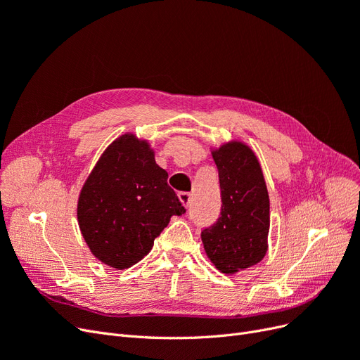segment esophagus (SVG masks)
<instances>
[{
	"label": "esophagus",
	"instance_id": "34e87169",
	"mask_svg": "<svg viewBox=\"0 0 360 360\" xmlns=\"http://www.w3.org/2000/svg\"><path fill=\"white\" fill-rule=\"evenodd\" d=\"M179 200H180V202H181L184 207H188V205L191 204L192 195H191L189 192H179Z\"/></svg>",
	"mask_w": 360,
	"mask_h": 360
}]
</instances>
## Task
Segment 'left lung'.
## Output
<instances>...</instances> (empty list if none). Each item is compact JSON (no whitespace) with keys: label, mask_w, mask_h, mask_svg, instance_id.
<instances>
[{"label":"left lung","mask_w":360,"mask_h":360,"mask_svg":"<svg viewBox=\"0 0 360 360\" xmlns=\"http://www.w3.org/2000/svg\"><path fill=\"white\" fill-rule=\"evenodd\" d=\"M212 156L219 171L222 210L217 222L201 233V240L213 266L234 275L267 254L269 192L258 158L248 144L228 141L212 148Z\"/></svg>","instance_id":"left-lung-1"}]
</instances>
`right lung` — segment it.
Listing matches in <instances>:
<instances>
[{
    "mask_svg": "<svg viewBox=\"0 0 360 360\" xmlns=\"http://www.w3.org/2000/svg\"><path fill=\"white\" fill-rule=\"evenodd\" d=\"M147 139L124 134L106 147L78 198V224L86 246L103 264L124 270L143 259L155 238L183 214Z\"/></svg>",
    "mask_w": 360,
    "mask_h": 360,
    "instance_id": "add662e5",
    "label": "right lung"
}]
</instances>
